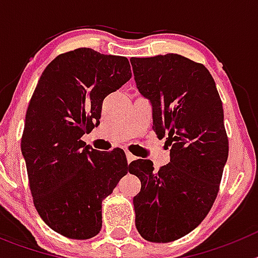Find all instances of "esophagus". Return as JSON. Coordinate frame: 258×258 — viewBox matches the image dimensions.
<instances>
[{
	"label": "esophagus",
	"mask_w": 258,
	"mask_h": 258,
	"mask_svg": "<svg viewBox=\"0 0 258 258\" xmlns=\"http://www.w3.org/2000/svg\"><path fill=\"white\" fill-rule=\"evenodd\" d=\"M134 159H136V156H134V155H132L129 151H126V160H127V163H131V161H133Z\"/></svg>",
	"instance_id": "34e87169"
}]
</instances>
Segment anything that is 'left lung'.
I'll list each match as a JSON object with an SVG mask.
<instances>
[{
  "instance_id": "8db88e82",
  "label": "left lung",
  "mask_w": 258,
  "mask_h": 258,
  "mask_svg": "<svg viewBox=\"0 0 258 258\" xmlns=\"http://www.w3.org/2000/svg\"><path fill=\"white\" fill-rule=\"evenodd\" d=\"M137 88L152 104V131L166 137L170 161H132L141 181L133 199L143 239L169 243L187 235L211 211L229 156L222 101L206 66L178 54L132 58Z\"/></svg>"
}]
</instances>
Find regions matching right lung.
Segmentation results:
<instances>
[{"mask_svg":"<svg viewBox=\"0 0 258 258\" xmlns=\"http://www.w3.org/2000/svg\"><path fill=\"white\" fill-rule=\"evenodd\" d=\"M131 77L125 56L80 47L52 59L32 94L20 147L36 211L60 235H97L102 202L127 173L124 150L97 151L81 138L99 125L104 98Z\"/></svg>","mask_w":258,"mask_h":258,"instance_id":"add662e5","label":"right lung"}]
</instances>
